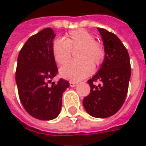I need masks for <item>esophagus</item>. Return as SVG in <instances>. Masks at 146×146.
I'll return each instance as SVG.
<instances>
[{
    "label": "esophagus",
    "mask_w": 146,
    "mask_h": 146,
    "mask_svg": "<svg viewBox=\"0 0 146 146\" xmlns=\"http://www.w3.org/2000/svg\"><path fill=\"white\" fill-rule=\"evenodd\" d=\"M70 87H72V88H73V87H76V86L77 85V83H76V82H72V81H70Z\"/></svg>",
    "instance_id": "obj_1"
}]
</instances>
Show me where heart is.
<instances>
[{"instance_id": "1", "label": "heart", "mask_w": 146, "mask_h": 146, "mask_svg": "<svg viewBox=\"0 0 146 146\" xmlns=\"http://www.w3.org/2000/svg\"><path fill=\"white\" fill-rule=\"evenodd\" d=\"M80 48L77 58L64 65L59 71L60 76L71 81H79L93 73V66L101 65L105 58V50L95 36L84 29L68 33L64 40L56 39L52 44V54L58 65H63L71 58V49Z\"/></svg>"}]
</instances>
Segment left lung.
Returning a JSON list of instances; mask_svg holds the SVG:
<instances>
[{"label":"left lung","instance_id":"obj_1","mask_svg":"<svg viewBox=\"0 0 146 146\" xmlns=\"http://www.w3.org/2000/svg\"><path fill=\"white\" fill-rule=\"evenodd\" d=\"M103 40L104 61L98 73L88 80L91 92L83 100L86 111L96 118L117 113L125 101L131 77L130 57L124 45L114 33L98 28ZM98 80L102 85L95 86Z\"/></svg>","mask_w":146,"mask_h":146}]
</instances>
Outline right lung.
I'll return each instance as SVG.
<instances>
[{
	"label": "right lung",
	"instance_id": "right-lung-1",
	"mask_svg": "<svg viewBox=\"0 0 146 146\" xmlns=\"http://www.w3.org/2000/svg\"><path fill=\"white\" fill-rule=\"evenodd\" d=\"M54 36L52 29L45 28L27 40L18 56L15 81L21 103L30 115L41 120L58 116L62 94L70 86L63 79L48 84L58 73L52 54Z\"/></svg>",
	"mask_w": 146,
	"mask_h": 146
}]
</instances>
